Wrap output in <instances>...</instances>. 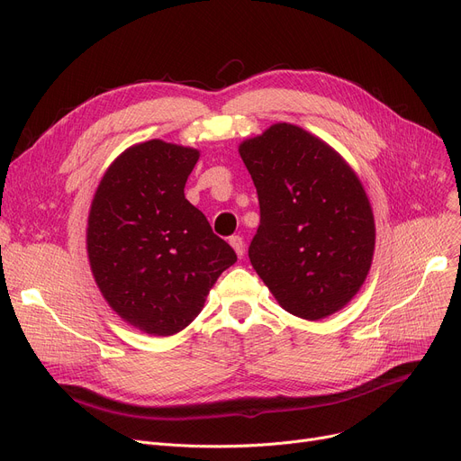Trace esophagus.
Masks as SVG:
<instances>
[{"mask_svg":"<svg viewBox=\"0 0 461 461\" xmlns=\"http://www.w3.org/2000/svg\"><path fill=\"white\" fill-rule=\"evenodd\" d=\"M230 245H231V249L235 250V254L239 258L245 256V240H243V237H239V235L230 237Z\"/></svg>","mask_w":461,"mask_h":461,"instance_id":"esophagus-1","label":"esophagus"}]
</instances>
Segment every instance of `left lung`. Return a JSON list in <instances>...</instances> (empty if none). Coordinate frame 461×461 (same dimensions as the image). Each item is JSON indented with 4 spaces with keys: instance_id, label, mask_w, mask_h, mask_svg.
Wrapping results in <instances>:
<instances>
[{
    "instance_id": "left-lung-1",
    "label": "left lung",
    "mask_w": 461,
    "mask_h": 461,
    "mask_svg": "<svg viewBox=\"0 0 461 461\" xmlns=\"http://www.w3.org/2000/svg\"><path fill=\"white\" fill-rule=\"evenodd\" d=\"M259 200L249 258L278 304L318 321L365 284L375 249L370 200L353 167L312 132L275 123L239 145Z\"/></svg>"
}]
</instances>
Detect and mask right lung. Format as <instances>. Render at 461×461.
<instances>
[{
	"label": "right lung",
	"instance_id": "obj_1",
	"mask_svg": "<svg viewBox=\"0 0 461 461\" xmlns=\"http://www.w3.org/2000/svg\"><path fill=\"white\" fill-rule=\"evenodd\" d=\"M198 158V149L177 143H136L110 164L91 202L93 278L121 320L153 336L196 320L218 276L237 261L185 198Z\"/></svg>",
	"mask_w": 461,
	"mask_h": 461
}]
</instances>
